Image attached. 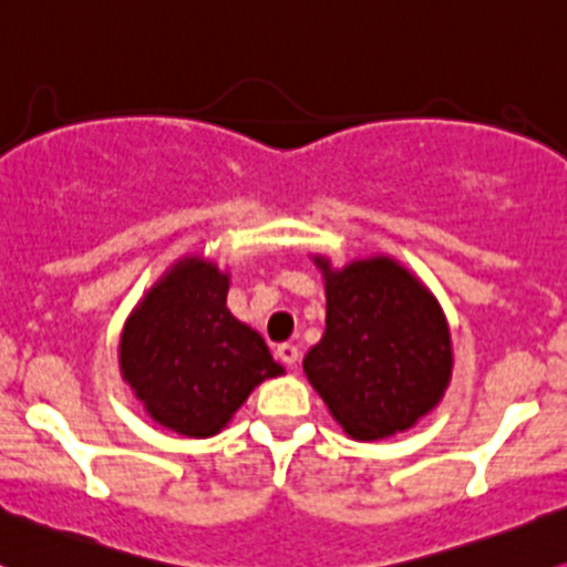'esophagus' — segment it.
<instances>
[{"instance_id":"1","label":"esophagus","mask_w":567,"mask_h":567,"mask_svg":"<svg viewBox=\"0 0 567 567\" xmlns=\"http://www.w3.org/2000/svg\"><path fill=\"white\" fill-rule=\"evenodd\" d=\"M276 355L284 361V364L295 367L297 361H300V348H297L295 342H281V346L276 348Z\"/></svg>"}]
</instances>
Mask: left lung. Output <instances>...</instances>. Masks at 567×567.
<instances>
[{"label": "left lung", "mask_w": 567, "mask_h": 567, "mask_svg": "<svg viewBox=\"0 0 567 567\" xmlns=\"http://www.w3.org/2000/svg\"><path fill=\"white\" fill-rule=\"evenodd\" d=\"M327 286V329L302 369L348 436L374 442L412 429L442 402L453 342L436 297L391 257L334 270L313 257Z\"/></svg>", "instance_id": "left-lung-1"}]
</instances>
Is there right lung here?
I'll list each match as a JSON object with an SVG mask.
<instances>
[{
    "label": "right lung",
    "mask_w": 567,
    "mask_h": 567,
    "mask_svg": "<svg viewBox=\"0 0 567 567\" xmlns=\"http://www.w3.org/2000/svg\"><path fill=\"white\" fill-rule=\"evenodd\" d=\"M230 276L184 257L133 308L120 372L155 423L182 436L219 434L249 393L284 374L262 334L227 310Z\"/></svg>",
    "instance_id": "add662e5"
}]
</instances>
